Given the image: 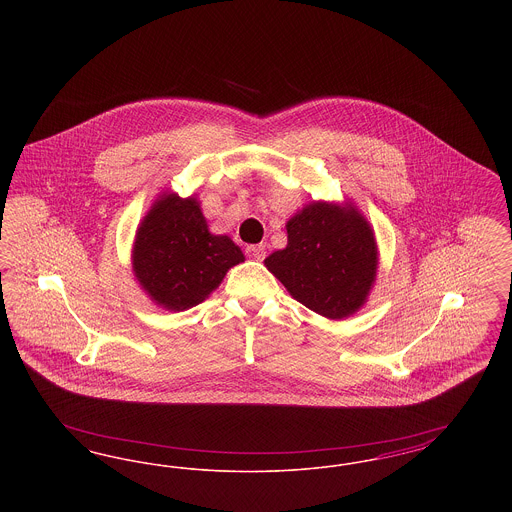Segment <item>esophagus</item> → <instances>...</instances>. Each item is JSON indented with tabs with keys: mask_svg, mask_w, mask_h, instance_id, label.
I'll use <instances>...</instances> for the list:
<instances>
[{
	"mask_svg": "<svg viewBox=\"0 0 512 512\" xmlns=\"http://www.w3.org/2000/svg\"><path fill=\"white\" fill-rule=\"evenodd\" d=\"M247 255H249L251 259H255V261H263V259L267 257V247L263 244L249 245V247H247Z\"/></svg>",
	"mask_w": 512,
	"mask_h": 512,
	"instance_id": "obj_1",
	"label": "esophagus"
}]
</instances>
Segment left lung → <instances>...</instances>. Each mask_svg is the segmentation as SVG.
<instances>
[{
  "mask_svg": "<svg viewBox=\"0 0 512 512\" xmlns=\"http://www.w3.org/2000/svg\"><path fill=\"white\" fill-rule=\"evenodd\" d=\"M288 245L265 259L295 301L341 320L366 303L378 268L372 226L351 205L313 201L286 224Z\"/></svg>",
  "mask_w": 512,
  "mask_h": 512,
  "instance_id": "1",
  "label": "left lung"
}]
</instances>
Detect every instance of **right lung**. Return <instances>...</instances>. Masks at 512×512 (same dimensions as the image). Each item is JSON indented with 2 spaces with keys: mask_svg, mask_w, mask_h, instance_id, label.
Segmentation results:
<instances>
[{
  "mask_svg": "<svg viewBox=\"0 0 512 512\" xmlns=\"http://www.w3.org/2000/svg\"><path fill=\"white\" fill-rule=\"evenodd\" d=\"M244 259L228 236L209 232L194 195L169 192L155 199L132 247V270L142 290L155 305L174 313L205 301Z\"/></svg>",
  "mask_w": 512,
  "mask_h": 512,
  "instance_id": "1",
  "label": "right lung"
}]
</instances>
